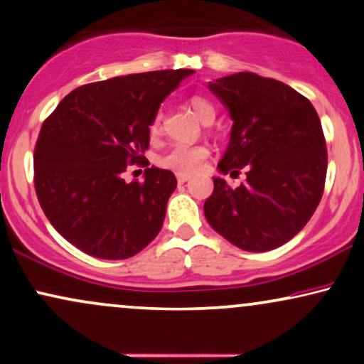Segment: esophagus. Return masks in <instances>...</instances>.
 <instances>
[{"label":"esophagus","instance_id":"34e87169","mask_svg":"<svg viewBox=\"0 0 364 364\" xmlns=\"http://www.w3.org/2000/svg\"><path fill=\"white\" fill-rule=\"evenodd\" d=\"M190 178H191L190 174H176V179H178L179 185H183V183H186Z\"/></svg>","mask_w":364,"mask_h":364}]
</instances>
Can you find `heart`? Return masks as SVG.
Here are the masks:
<instances>
[{
	"label": "heart",
	"mask_w": 364,
	"mask_h": 364,
	"mask_svg": "<svg viewBox=\"0 0 364 364\" xmlns=\"http://www.w3.org/2000/svg\"><path fill=\"white\" fill-rule=\"evenodd\" d=\"M190 106L191 109L195 111V114L198 116L203 123L208 119L215 118L214 106H212V102H208L205 97L195 95V97L190 99ZM159 128H161V116L156 114L154 116V119L150 121L149 129L152 135H157ZM207 156H208V150L207 147H203V145L178 144V145H173L164 156L159 159V164H161L162 168L174 171V173L178 174H191L202 168Z\"/></svg>",
	"instance_id": "heart-1"
}]
</instances>
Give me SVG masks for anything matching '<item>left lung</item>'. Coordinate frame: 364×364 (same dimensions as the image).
<instances>
[{
    "label": "left lung",
    "instance_id": "1",
    "mask_svg": "<svg viewBox=\"0 0 364 364\" xmlns=\"http://www.w3.org/2000/svg\"><path fill=\"white\" fill-rule=\"evenodd\" d=\"M208 90L232 119L217 169H246V179L231 188L215 176L203 214L245 252L279 248L306 225L323 193L327 149L318 114L292 87L250 72L217 78Z\"/></svg>",
    "mask_w": 364,
    "mask_h": 364
}]
</instances>
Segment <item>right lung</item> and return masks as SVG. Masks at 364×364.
I'll return each instance as SVG.
<instances>
[{
	"label": "right lung",
	"mask_w": 364,
	"mask_h": 364,
	"mask_svg": "<svg viewBox=\"0 0 364 364\" xmlns=\"http://www.w3.org/2000/svg\"><path fill=\"white\" fill-rule=\"evenodd\" d=\"M193 70L133 73L70 92L44 121L34 183L46 217L66 241L102 260H124L161 231L176 176L156 166L127 183L144 161L150 121Z\"/></svg>",
	"instance_id": "obj_1"
}]
</instances>
